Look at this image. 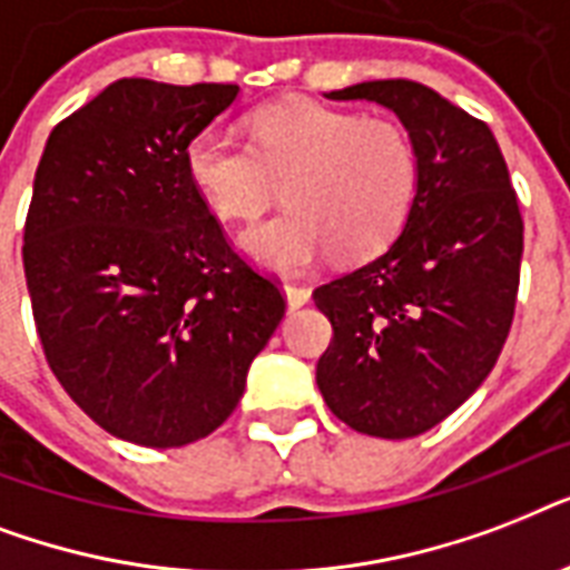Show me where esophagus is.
Listing matches in <instances>:
<instances>
[{
    "label": "esophagus",
    "mask_w": 570,
    "mask_h": 570,
    "mask_svg": "<svg viewBox=\"0 0 570 570\" xmlns=\"http://www.w3.org/2000/svg\"><path fill=\"white\" fill-rule=\"evenodd\" d=\"M284 295H286V307H289V311H298V307H304V304L311 302V289H307V286L286 284Z\"/></svg>",
    "instance_id": "34e87169"
}]
</instances>
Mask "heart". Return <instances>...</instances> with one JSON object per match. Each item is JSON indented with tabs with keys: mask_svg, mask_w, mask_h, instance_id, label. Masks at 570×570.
Masks as SVG:
<instances>
[{
	"mask_svg": "<svg viewBox=\"0 0 570 570\" xmlns=\"http://www.w3.org/2000/svg\"><path fill=\"white\" fill-rule=\"evenodd\" d=\"M254 147L222 127L197 129L183 147L191 189L218 218L250 222L286 180L284 209L239 236L242 254L277 275L316 266L331 248L364 259L405 227L420 154L411 132L316 100H286L250 118Z\"/></svg>",
	"mask_w": 570,
	"mask_h": 570,
	"instance_id": "1",
	"label": "heart"
}]
</instances>
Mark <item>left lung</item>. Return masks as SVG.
Instances as JSON below:
<instances>
[{
  "mask_svg": "<svg viewBox=\"0 0 570 570\" xmlns=\"http://www.w3.org/2000/svg\"><path fill=\"white\" fill-rule=\"evenodd\" d=\"M325 97L393 111L414 138L420 186L387 250L313 293L334 328L316 384L355 432L416 438L473 396L503 352L521 281L518 195L488 124L432 88L375 79Z\"/></svg>",
  "mask_w": 570,
  "mask_h": 570,
  "instance_id": "1",
  "label": "left lung"
}]
</instances>
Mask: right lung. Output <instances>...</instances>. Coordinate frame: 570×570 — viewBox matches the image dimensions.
<instances>
[{
    "label": "right lung",
    "mask_w": 570,
    "mask_h": 570,
    "mask_svg": "<svg viewBox=\"0 0 570 570\" xmlns=\"http://www.w3.org/2000/svg\"><path fill=\"white\" fill-rule=\"evenodd\" d=\"M236 94L118 79L49 132L35 171L22 268L43 355L94 423L138 446L215 432L284 320L183 168Z\"/></svg>",
    "instance_id": "add662e5"
}]
</instances>
